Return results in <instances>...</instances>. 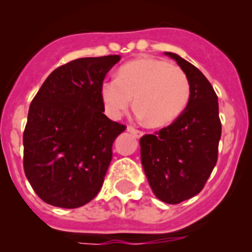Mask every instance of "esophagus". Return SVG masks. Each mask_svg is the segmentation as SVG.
<instances>
[{"mask_svg":"<svg viewBox=\"0 0 252 252\" xmlns=\"http://www.w3.org/2000/svg\"><path fill=\"white\" fill-rule=\"evenodd\" d=\"M126 130H128L129 133L134 134V136H136V138H140V136H142V131L138 130V129H135L134 126H129L128 128H126Z\"/></svg>","mask_w":252,"mask_h":252,"instance_id":"esophagus-1","label":"esophagus"}]
</instances>
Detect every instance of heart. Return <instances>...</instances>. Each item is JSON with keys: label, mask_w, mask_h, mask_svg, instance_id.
Returning <instances> with one entry per match:
<instances>
[{"label": "heart", "mask_w": 252, "mask_h": 252, "mask_svg": "<svg viewBox=\"0 0 252 252\" xmlns=\"http://www.w3.org/2000/svg\"><path fill=\"white\" fill-rule=\"evenodd\" d=\"M101 96L106 110L118 118L131 105L151 128H163L183 113L190 81L182 68L157 58H139L121 65L116 79L105 80Z\"/></svg>", "instance_id": "obj_1"}]
</instances>
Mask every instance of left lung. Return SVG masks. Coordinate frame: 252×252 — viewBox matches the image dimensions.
I'll return each instance as SVG.
<instances>
[{
	"instance_id": "left-lung-1",
	"label": "left lung",
	"mask_w": 252,
	"mask_h": 252,
	"mask_svg": "<svg viewBox=\"0 0 252 252\" xmlns=\"http://www.w3.org/2000/svg\"><path fill=\"white\" fill-rule=\"evenodd\" d=\"M166 55L189 79L190 98L173 123L141 136V163L157 199L177 205L204 189L217 163L222 124L218 97L207 78L175 53Z\"/></svg>"
}]
</instances>
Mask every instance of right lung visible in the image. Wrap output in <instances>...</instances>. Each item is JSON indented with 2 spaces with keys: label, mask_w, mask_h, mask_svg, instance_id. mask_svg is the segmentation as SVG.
<instances>
[{
  "label": "right lung",
  "mask_w": 252,
  "mask_h": 252,
  "mask_svg": "<svg viewBox=\"0 0 252 252\" xmlns=\"http://www.w3.org/2000/svg\"><path fill=\"white\" fill-rule=\"evenodd\" d=\"M118 55L86 57L56 68L35 97L23 134V166L37 196L77 208L102 188L112 145L126 126L103 114L101 85Z\"/></svg>",
  "instance_id": "obj_1"
}]
</instances>
